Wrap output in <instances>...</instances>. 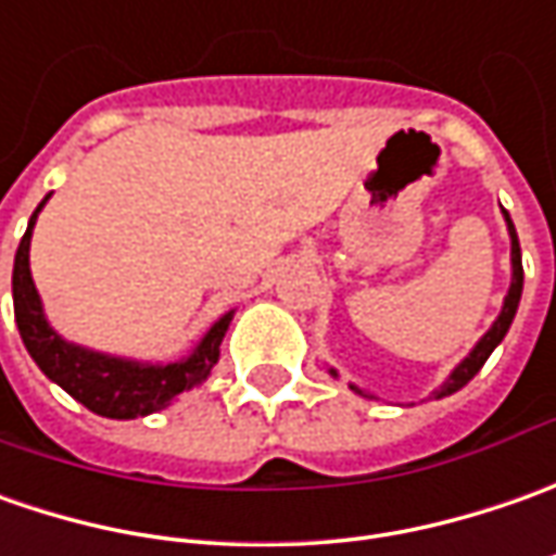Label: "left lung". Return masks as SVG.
Segmentation results:
<instances>
[{"label":"left lung","mask_w":556,"mask_h":556,"mask_svg":"<svg viewBox=\"0 0 556 556\" xmlns=\"http://www.w3.org/2000/svg\"><path fill=\"white\" fill-rule=\"evenodd\" d=\"M507 230H510V264H514V279H510V289H507L505 298V307H502V314L498 319L492 323V329H489L486 336L480 338V344L470 351V356L450 375V381L437 391V396H446V393H455L458 388H465L473 375L483 369V363L489 359V354L498 348V341L507 336V329H510V323H514V314H517V304H520V292H523V261H520V242H517V230H514V224L507 218Z\"/></svg>","instance_id":"1"}]
</instances>
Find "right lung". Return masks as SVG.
Instances as JSON below:
<instances>
[{
	"mask_svg": "<svg viewBox=\"0 0 556 556\" xmlns=\"http://www.w3.org/2000/svg\"><path fill=\"white\" fill-rule=\"evenodd\" d=\"M42 205L46 200L39 202V208ZM39 208L33 212L27 233L17 245L14 274H11L14 319H17L21 338L27 344L29 356L36 359V366L49 375L54 384H61L73 400H79L86 409L104 415V418L150 415V412L165 409L178 393L202 384L212 372V366L218 363L220 338L227 332L233 314L220 316L208 329V336L200 341V348L184 363H168V366H141V363H128V359H116V356L83 351L76 344H67L51 329L42 314V304H39V292L29 277V237H33V224H36Z\"/></svg>",
	"mask_w": 556,
	"mask_h": 556,
	"instance_id": "1",
	"label": "right lung"
}]
</instances>
